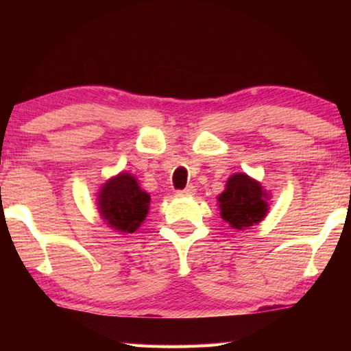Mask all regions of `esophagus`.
<instances>
[{
    "mask_svg": "<svg viewBox=\"0 0 351 351\" xmlns=\"http://www.w3.org/2000/svg\"><path fill=\"white\" fill-rule=\"evenodd\" d=\"M195 192H197V189H195L193 186H187L186 189L178 190V193H180V195H187V197H190V195H195Z\"/></svg>",
    "mask_w": 351,
    "mask_h": 351,
    "instance_id": "1",
    "label": "esophagus"
}]
</instances>
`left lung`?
<instances>
[{"label":"left lung","mask_w":351,"mask_h":351,"mask_svg":"<svg viewBox=\"0 0 351 351\" xmlns=\"http://www.w3.org/2000/svg\"><path fill=\"white\" fill-rule=\"evenodd\" d=\"M265 199L266 193L260 182L245 173L232 175L226 184V190L218 197L221 218L234 229H246L265 218L268 212Z\"/></svg>","instance_id":"1"}]
</instances>
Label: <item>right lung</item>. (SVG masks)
I'll return each instance as SVG.
<instances>
[{
  "label": "right lung",
  "instance_id": "1",
  "mask_svg": "<svg viewBox=\"0 0 351 351\" xmlns=\"http://www.w3.org/2000/svg\"><path fill=\"white\" fill-rule=\"evenodd\" d=\"M150 195L141 190L136 178L121 173L100 189V215L119 232L133 234L148 213Z\"/></svg>",
  "mask_w": 351,
  "mask_h": 351
}]
</instances>
